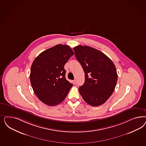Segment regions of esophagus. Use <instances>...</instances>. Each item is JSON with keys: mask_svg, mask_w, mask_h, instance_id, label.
Listing matches in <instances>:
<instances>
[{"mask_svg": "<svg viewBox=\"0 0 146 146\" xmlns=\"http://www.w3.org/2000/svg\"><path fill=\"white\" fill-rule=\"evenodd\" d=\"M72 83L74 84H76V80H72Z\"/></svg>", "mask_w": 146, "mask_h": 146, "instance_id": "obj_1", "label": "esophagus"}]
</instances>
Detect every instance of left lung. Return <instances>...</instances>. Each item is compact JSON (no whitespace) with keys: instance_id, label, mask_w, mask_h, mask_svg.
Instances as JSON below:
<instances>
[{"instance_id":"left-lung-1","label":"left lung","mask_w":146,"mask_h":146,"mask_svg":"<svg viewBox=\"0 0 146 146\" xmlns=\"http://www.w3.org/2000/svg\"><path fill=\"white\" fill-rule=\"evenodd\" d=\"M74 50L85 73V82L79 88L80 94L91 106L103 104L113 94L118 80L113 62L92 47L80 45L74 47Z\"/></svg>"}]
</instances>
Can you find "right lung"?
I'll return each mask as SVG.
<instances>
[{
  "instance_id": "1",
  "label": "right lung",
  "mask_w": 146,
  "mask_h": 146,
  "mask_svg": "<svg viewBox=\"0 0 146 146\" xmlns=\"http://www.w3.org/2000/svg\"><path fill=\"white\" fill-rule=\"evenodd\" d=\"M74 54L69 46L60 44L42 52L34 60L31 83L43 103L55 106L66 98L72 84L66 80L64 66Z\"/></svg>"
}]
</instances>
